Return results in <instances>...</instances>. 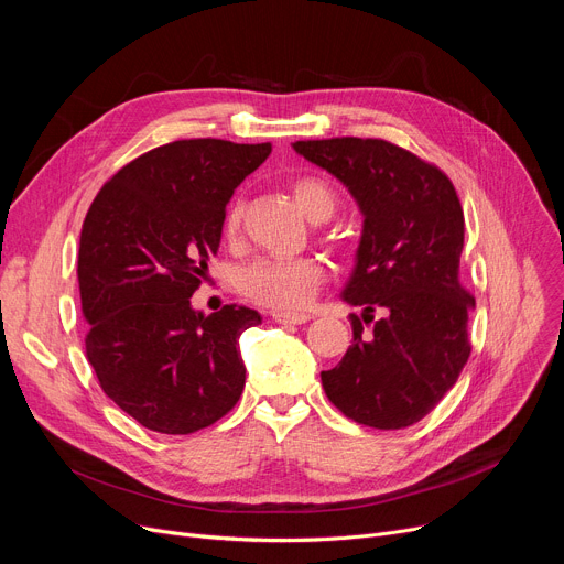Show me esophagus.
Masks as SVG:
<instances>
[{"instance_id": "esophagus-1", "label": "esophagus", "mask_w": 564, "mask_h": 564, "mask_svg": "<svg viewBox=\"0 0 564 564\" xmlns=\"http://www.w3.org/2000/svg\"><path fill=\"white\" fill-rule=\"evenodd\" d=\"M272 317L279 324H304L311 319V315H306V313H274Z\"/></svg>"}]
</instances>
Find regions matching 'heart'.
Wrapping results in <instances>:
<instances>
[{"mask_svg":"<svg viewBox=\"0 0 564 564\" xmlns=\"http://www.w3.org/2000/svg\"><path fill=\"white\" fill-rule=\"evenodd\" d=\"M292 196L302 207V213L322 221L334 213L336 196L332 185L317 175H302L292 183ZM245 200L237 196L228 203L224 215V235L228 240L237 237L242 228ZM324 281V267L317 258H274L258 256L242 264L235 274V285L245 300L272 311H297L304 308L319 290Z\"/></svg>","mask_w":564,"mask_h":564,"instance_id":"heart-1","label":"heart"}]
</instances>
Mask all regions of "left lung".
Listing matches in <instances>:
<instances>
[{
	"instance_id": "obj_1",
	"label": "left lung",
	"mask_w": 564,
	"mask_h": 564,
	"mask_svg": "<svg viewBox=\"0 0 564 564\" xmlns=\"http://www.w3.org/2000/svg\"><path fill=\"white\" fill-rule=\"evenodd\" d=\"M294 151L327 169L357 198L364 235L343 300L364 306L366 322L343 361L322 370L336 409L359 425L402 430L425 419L470 357L473 294L459 281L464 213L451 177L383 139L294 141Z\"/></svg>"
}]
</instances>
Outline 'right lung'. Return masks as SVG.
Listing matches in <instances>:
<instances>
[{"label": "right lung", "instance_id": "right-lung-1", "mask_svg": "<svg viewBox=\"0 0 564 564\" xmlns=\"http://www.w3.org/2000/svg\"><path fill=\"white\" fill-rule=\"evenodd\" d=\"M270 153L272 143L171 141L113 173L88 207L77 260L86 359L148 430L192 434L242 395L237 340L260 315H203L189 297L217 256L226 203Z\"/></svg>", "mask_w": 564, "mask_h": 564}]
</instances>
